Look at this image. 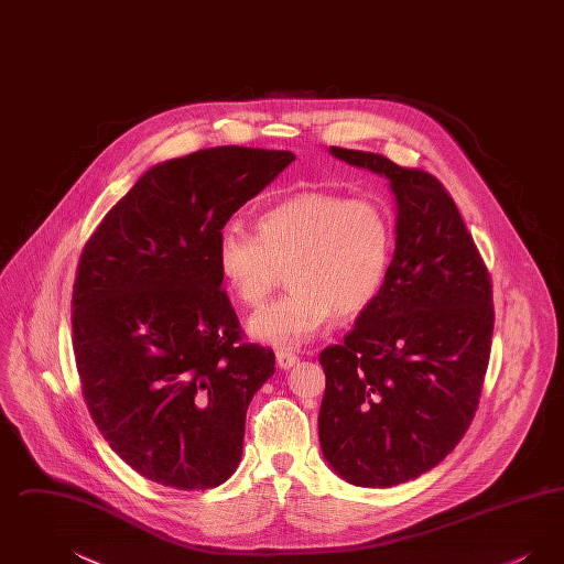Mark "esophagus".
I'll return each instance as SVG.
<instances>
[{
  "label": "esophagus",
  "instance_id": "34e87169",
  "mask_svg": "<svg viewBox=\"0 0 564 564\" xmlns=\"http://www.w3.org/2000/svg\"><path fill=\"white\" fill-rule=\"evenodd\" d=\"M295 364H297V355H294L292 350H276V366L281 370H290V368H294Z\"/></svg>",
  "mask_w": 564,
  "mask_h": 564
}]
</instances>
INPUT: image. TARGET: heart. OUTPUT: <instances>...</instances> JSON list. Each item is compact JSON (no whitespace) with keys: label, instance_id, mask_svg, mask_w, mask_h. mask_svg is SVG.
Returning <instances> with one entry per match:
<instances>
[{"label":"heart","instance_id":"b5f03b06","mask_svg":"<svg viewBox=\"0 0 564 564\" xmlns=\"http://www.w3.org/2000/svg\"><path fill=\"white\" fill-rule=\"evenodd\" d=\"M258 232L228 224L217 237V270L245 306H258L288 270L292 294L258 311L247 329L274 347L313 340L332 315H361L382 290L391 224L368 198L300 192L258 217Z\"/></svg>","mask_w":564,"mask_h":564}]
</instances>
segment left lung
Segmentation results:
<instances>
[{
	"label": "left lung",
	"mask_w": 564,
	"mask_h": 564,
	"mask_svg": "<svg viewBox=\"0 0 564 564\" xmlns=\"http://www.w3.org/2000/svg\"><path fill=\"white\" fill-rule=\"evenodd\" d=\"M389 180L395 251L382 290L343 345L323 349V458L347 482L391 488L455 451L478 408L492 290L455 200L425 171L329 148Z\"/></svg>",
	"instance_id": "left-lung-1"
}]
</instances>
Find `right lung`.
<instances>
[{
    "instance_id": "add662e5",
    "label": "right lung",
    "mask_w": 564,
    "mask_h": 564,
    "mask_svg": "<svg viewBox=\"0 0 564 564\" xmlns=\"http://www.w3.org/2000/svg\"><path fill=\"white\" fill-rule=\"evenodd\" d=\"M294 161L221 145L154 164L84 245L72 300L82 393L111 451L152 482L215 488L241 460L274 352L239 343L217 237Z\"/></svg>"
}]
</instances>
